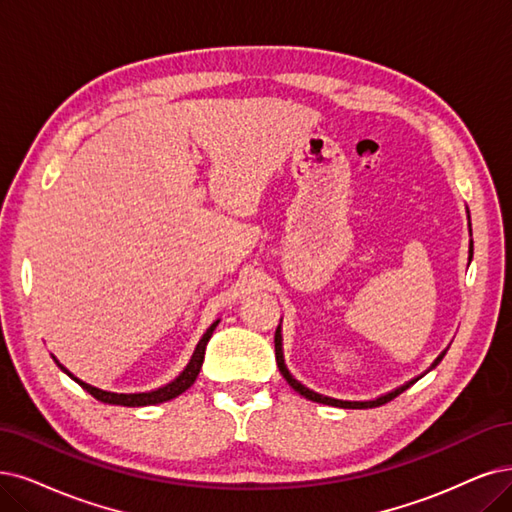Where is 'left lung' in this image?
<instances>
[{
  "label": "left lung",
  "instance_id": "1",
  "mask_svg": "<svg viewBox=\"0 0 512 512\" xmlns=\"http://www.w3.org/2000/svg\"><path fill=\"white\" fill-rule=\"evenodd\" d=\"M470 257H472V242H470ZM274 346H276V363H278V369H280L282 377H285V380L291 384V388H293V390H297L299 394H304L306 399L316 401V403H325V405H333V407H344V409H367V407H380V405H384V403L392 401L394 396H399L401 392H405V390L413 384V382H407L405 386L396 388V390H392V392H388V394L377 396V399H373V401H342V399H333V396H325V394H318V392L310 390L308 386H304L301 382H297L295 377L289 373V369H287V365H285V358H282V348H280V325H278L276 335H274ZM443 356H445V352L437 358V363L441 361ZM437 363H434V365H437ZM434 365H432V367H434Z\"/></svg>",
  "mask_w": 512,
  "mask_h": 512
}]
</instances>
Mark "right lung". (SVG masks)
I'll use <instances>...</instances> for the list:
<instances>
[{"label": "right lung", "instance_id": "obj_1", "mask_svg": "<svg viewBox=\"0 0 512 512\" xmlns=\"http://www.w3.org/2000/svg\"><path fill=\"white\" fill-rule=\"evenodd\" d=\"M219 325V320L217 323H213L211 327H208V331L202 335V339L198 342V346H196V352H194V356H192V361H189V365L183 369V373L179 375V377H175L173 382L170 384H166V386H162V388H158V390H149V392H132V394H124V392H109V390H103V388H97V386H90V384H86L84 380H80V377H75L67 367H63L59 361V367L69 375V377H73L75 382H78L86 392H90L94 399L97 401H101V403H109V405H124V407H143V405H156V403H164V401H170V399H175V396H179L181 392H185L189 386H192L194 382H196V377H198V373H200V367H202V363H204V352H206V344H208V339H211V335H213V331H215V327Z\"/></svg>", "mask_w": 512, "mask_h": 512}]
</instances>
